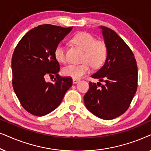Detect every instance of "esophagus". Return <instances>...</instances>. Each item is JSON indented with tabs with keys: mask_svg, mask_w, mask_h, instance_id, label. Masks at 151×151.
Returning a JSON list of instances; mask_svg holds the SVG:
<instances>
[{
	"mask_svg": "<svg viewBox=\"0 0 151 151\" xmlns=\"http://www.w3.org/2000/svg\"><path fill=\"white\" fill-rule=\"evenodd\" d=\"M80 81L79 79H76V78H73V84H76L78 83V82Z\"/></svg>",
	"mask_w": 151,
	"mask_h": 151,
	"instance_id": "34e87169",
	"label": "esophagus"
}]
</instances>
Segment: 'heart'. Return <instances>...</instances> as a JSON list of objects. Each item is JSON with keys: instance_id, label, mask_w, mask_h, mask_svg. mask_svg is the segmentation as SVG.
I'll return each mask as SVG.
<instances>
[{"instance_id": "1", "label": "heart", "mask_w": 151, "mask_h": 151, "mask_svg": "<svg viewBox=\"0 0 151 151\" xmlns=\"http://www.w3.org/2000/svg\"><path fill=\"white\" fill-rule=\"evenodd\" d=\"M71 41L84 51L82 58L84 63L81 65L70 64L64 67L62 73L65 76L78 79L90 72L91 69V63L94 67H99L104 62L107 55V48L103 41L96 40L95 37L87 32L78 33ZM54 57L59 63H65L67 59L65 47L63 44L60 43L55 47Z\"/></svg>"}]
</instances>
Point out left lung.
<instances>
[{"label": "left lung", "mask_w": 151, "mask_h": 151, "mask_svg": "<svg viewBox=\"0 0 151 151\" xmlns=\"http://www.w3.org/2000/svg\"><path fill=\"white\" fill-rule=\"evenodd\" d=\"M99 28L107 48L106 58L104 65L91 75L100 82H89L84 101L91 113L109 120L122 115L129 107L137 91V66L131 49L115 32L104 26Z\"/></svg>", "instance_id": "8db88e82"}]
</instances>
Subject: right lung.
I'll return each mask as SVG.
<instances>
[{
    "label": "right lung",
    "mask_w": 151,
    "mask_h": 151,
    "mask_svg": "<svg viewBox=\"0 0 151 151\" xmlns=\"http://www.w3.org/2000/svg\"><path fill=\"white\" fill-rule=\"evenodd\" d=\"M72 29L39 25L22 37L14 51L13 88L22 107L31 114L44 116L52 112L72 86L71 78L59 76L60 65L54 57L55 47ZM47 75L56 76L53 83L45 81Z\"/></svg>",
    "instance_id": "add662e5"
}]
</instances>
